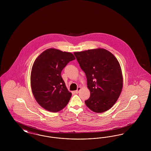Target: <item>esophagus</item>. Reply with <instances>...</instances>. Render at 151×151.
<instances>
[{
    "label": "esophagus",
    "mask_w": 151,
    "mask_h": 151,
    "mask_svg": "<svg viewBox=\"0 0 151 151\" xmlns=\"http://www.w3.org/2000/svg\"><path fill=\"white\" fill-rule=\"evenodd\" d=\"M80 89H81V88H80V86L78 87V89H77V90H76V91H75V93H78Z\"/></svg>",
    "instance_id": "obj_1"
}]
</instances>
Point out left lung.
<instances>
[{"instance_id": "obj_1", "label": "left lung", "mask_w": 151, "mask_h": 151, "mask_svg": "<svg viewBox=\"0 0 151 151\" xmlns=\"http://www.w3.org/2000/svg\"><path fill=\"white\" fill-rule=\"evenodd\" d=\"M80 68L85 72L90 97L86 106L101 113L111 108L119 98L123 86L120 65L110 52L97 49L75 52Z\"/></svg>"}]
</instances>
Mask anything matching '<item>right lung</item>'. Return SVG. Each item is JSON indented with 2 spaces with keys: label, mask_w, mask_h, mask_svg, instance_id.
I'll use <instances>...</instances> for the list:
<instances>
[{
  "label": "right lung",
  "mask_w": 151,
  "mask_h": 151,
  "mask_svg": "<svg viewBox=\"0 0 151 151\" xmlns=\"http://www.w3.org/2000/svg\"><path fill=\"white\" fill-rule=\"evenodd\" d=\"M74 59L71 52L49 49L34 62L30 76L32 91L37 102L46 110L58 112L70 100L72 93L66 88L61 72Z\"/></svg>",
  "instance_id": "1"
}]
</instances>
